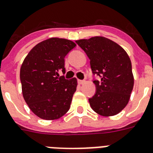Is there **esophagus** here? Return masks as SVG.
<instances>
[{"label":"esophagus","instance_id":"34e87169","mask_svg":"<svg viewBox=\"0 0 153 153\" xmlns=\"http://www.w3.org/2000/svg\"><path fill=\"white\" fill-rule=\"evenodd\" d=\"M85 83L84 80H80V79H78V83H79V85H82L83 84V83Z\"/></svg>","mask_w":153,"mask_h":153}]
</instances>
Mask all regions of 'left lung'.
<instances>
[{
    "mask_svg": "<svg viewBox=\"0 0 153 153\" xmlns=\"http://www.w3.org/2000/svg\"><path fill=\"white\" fill-rule=\"evenodd\" d=\"M76 43L88 56L93 74L101 78L93 81L97 92L89 99L90 106L102 117L118 114L129 102L134 85L130 58L122 47L104 36Z\"/></svg>",
    "mask_w": 153,
    "mask_h": 153,
    "instance_id": "8db88e82",
    "label": "left lung"
}]
</instances>
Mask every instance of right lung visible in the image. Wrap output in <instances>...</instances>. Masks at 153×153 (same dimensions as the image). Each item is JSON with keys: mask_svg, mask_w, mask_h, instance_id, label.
I'll return each mask as SVG.
<instances>
[{"mask_svg": "<svg viewBox=\"0 0 153 153\" xmlns=\"http://www.w3.org/2000/svg\"><path fill=\"white\" fill-rule=\"evenodd\" d=\"M76 46L67 39H47L33 47L21 65L20 78L24 100L43 120H57L70 109L77 80L75 77L66 79L59 72L65 74L64 57Z\"/></svg>", "mask_w": 153, "mask_h": 153, "instance_id": "add662e5", "label": "right lung"}]
</instances>
